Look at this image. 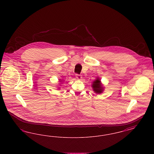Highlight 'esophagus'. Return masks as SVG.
Instances as JSON below:
<instances>
[{
	"label": "esophagus",
	"instance_id": "1",
	"mask_svg": "<svg viewBox=\"0 0 154 154\" xmlns=\"http://www.w3.org/2000/svg\"><path fill=\"white\" fill-rule=\"evenodd\" d=\"M75 77L78 79V80H81L82 79V75L80 74H75Z\"/></svg>",
	"mask_w": 154,
	"mask_h": 154
}]
</instances>
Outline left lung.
<instances>
[{
	"label": "left lung",
	"instance_id": "left-lung-1",
	"mask_svg": "<svg viewBox=\"0 0 154 154\" xmlns=\"http://www.w3.org/2000/svg\"><path fill=\"white\" fill-rule=\"evenodd\" d=\"M92 88L96 94H99L102 92L103 87L100 84V81H99V80H96L94 82Z\"/></svg>",
	"mask_w": 154,
	"mask_h": 154
}]
</instances>
